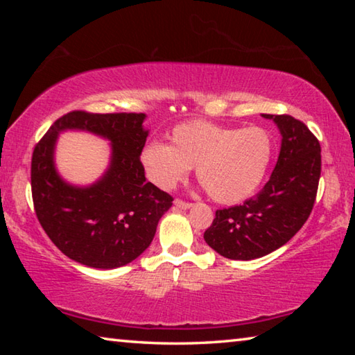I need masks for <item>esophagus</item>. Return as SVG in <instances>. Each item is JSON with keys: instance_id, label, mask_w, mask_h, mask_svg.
Instances as JSON below:
<instances>
[{"instance_id": "34e87169", "label": "esophagus", "mask_w": 355, "mask_h": 355, "mask_svg": "<svg viewBox=\"0 0 355 355\" xmlns=\"http://www.w3.org/2000/svg\"><path fill=\"white\" fill-rule=\"evenodd\" d=\"M173 205H175V207H177V208H180V209H189V208L192 207V203H189V202H183V200L177 199V200H173Z\"/></svg>"}]
</instances>
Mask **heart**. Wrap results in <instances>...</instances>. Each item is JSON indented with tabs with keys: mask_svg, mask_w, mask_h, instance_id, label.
I'll use <instances>...</instances> for the list:
<instances>
[{
	"mask_svg": "<svg viewBox=\"0 0 355 355\" xmlns=\"http://www.w3.org/2000/svg\"><path fill=\"white\" fill-rule=\"evenodd\" d=\"M171 146L148 142L141 152L147 177L159 189L175 188L192 167L216 202L232 205L254 194L266 177L274 141L264 128L222 127L191 120L173 127Z\"/></svg>",
	"mask_w": 355,
	"mask_h": 355,
	"instance_id": "heart-1",
	"label": "heart"
}]
</instances>
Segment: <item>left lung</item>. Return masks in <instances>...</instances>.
I'll return each instance as SVG.
<instances>
[{"label": "left lung", "instance_id": "left-lung-1", "mask_svg": "<svg viewBox=\"0 0 355 355\" xmlns=\"http://www.w3.org/2000/svg\"><path fill=\"white\" fill-rule=\"evenodd\" d=\"M282 136L269 182L243 205L216 211L203 233L207 244L230 260H255L286 244L309 219L321 175V147L305 125L291 116L261 114Z\"/></svg>", "mask_w": 355, "mask_h": 355}]
</instances>
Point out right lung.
Listing matches in <instances>:
<instances>
[{
  "instance_id": "obj_1",
  "label": "right lung",
  "mask_w": 355,
  "mask_h": 355,
  "mask_svg": "<svg viewBox=\"0 0 355 355\" xmlns=\"http://www.w3.org/2000/svg\"><path fill=\"white\" fill-rule=\"evenodd\" d=\"M146 114L73 111L58 119L35 146L31 188L35 214L56 248L76 263L116 269L136 260L172 207L167 192L147 182L141 152ZM65 130H84L110 142V164L91 185H73L55 167V144Z\"/></svg>"
}]
</instances>
